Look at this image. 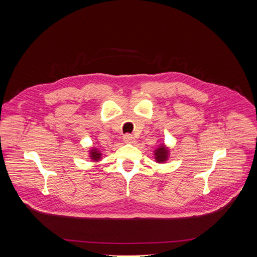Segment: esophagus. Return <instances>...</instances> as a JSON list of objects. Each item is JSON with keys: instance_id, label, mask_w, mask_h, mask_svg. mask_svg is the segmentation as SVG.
<instances>
[{"instance_id": "esophagus-1", "label": "esophagus", "mask_w": 257, "mask_h": 257, "mask_svg": "<svg viewBox=\"0 0 257 257\" xmlns=\"http://www.w3.org/2000/svg\"><path fill=\"white\" fill-rule=\"evenodd\" d=\"M123 141H124V143H126V144H133V143H135V138H134L133 135L126 134V135L123 136Z\"/></svg>"}]
</instances>
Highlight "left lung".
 I'll return each mask as SVG.
<instances>
[{
	"label": "left lung",
	"instance_id": "8db88e82",
	"mask_svg": "<svg viewBox=\"0 0 257 257\" xmlns=\"http://www.w3.org/2000/svg\"><path fill=\"white\" fill-rule=\"evenodd\" d=\"M169 158V149L162 144L159 146L158 149L154 150V159L157 163H165Z\"/></svg>",
	"mask_w": 257,
	"mask_h": 257
}]
</instances>
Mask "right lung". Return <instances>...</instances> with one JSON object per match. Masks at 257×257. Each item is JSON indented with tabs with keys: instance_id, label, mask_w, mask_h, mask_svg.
Masks as SVG:
<instances>
[{
	"instance_id": "1",
	"label": "right lung",
	"mask_w": 257,
	"mask_h": 257,
	"mask_svg": "<svg viewBox=\"0 0 257 257\" xmlns=\"http://www.w3.org/2000/svg\"><path fill=\"white\" fill-rule=\"evenodd\" d=\"M89 152V158L92 160V162H99L100 159H102V153L96 148H91Z\"/></svg>"
}]
</instances>
